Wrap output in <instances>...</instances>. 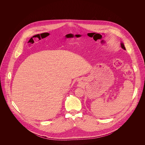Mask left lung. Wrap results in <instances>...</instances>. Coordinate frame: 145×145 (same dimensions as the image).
Returning a JSON list of instances; mask_svg holds the SVG:
<instances>
[{"label":"left lung","instance_id":"1","mask_svg":"<svg viewBox=\"0 0 145 145\" xmlns=\"http://www.w3.org/2000/svg\"><path fill=\"white\" fill-rule=\"evenodd\" d=\"M120 45H121V48H123V49H125V50H126V48H125V46H124V44H123V43H121V44H120Z\"/></svg>","mask_w":145,"mask_h":145}]
</instances>
